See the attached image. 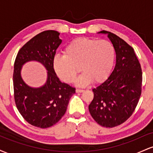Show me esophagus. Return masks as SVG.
<instances>
[{"label":"esophagus","instance_id":"34e87169","mask_svg":"<svg viewBox=\"0 0 153 153\" xmlns=\"http://www.w3.org/2000/svg\"><path fill=\"white\" fill-rule=\"evenodd\" d=\"M83 91H84L83 89H80V88H77L76 89V92L77 93H82V92H83Z\"/></svg>","mask_w":153,"mask_h":153}]
</instances>
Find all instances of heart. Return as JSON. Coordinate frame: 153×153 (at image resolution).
Masks as SVG:
<instances>
[{"instance_id":"b5f03b06","label":"heart","mask_w":153,"mask_h":153,"mask_svg":"<svg viewBox=\"0 0 153 153\" xmlns=\"http://www.w3.org/2000/svg\"><path fill=\"white\" fill-rule=\"evenodd\" d=\"M115 50L106 40L87 37L77 38L65 48V54L54 57L56 72L65 81L72 82L80 71L83 73L77 80L80 85H85L91 80L102 81L108 75L114 63Z\"/></svg>"}]
</instances>
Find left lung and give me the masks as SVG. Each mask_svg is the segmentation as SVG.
Wrapping results in <instances>:
<instances>
[{
	"mask_svg": "<svg viewBox=\"0 0 153 153\" xmlns=\"http://www.w3.org/2000/svg\"><path fill=\"white\" fill-rule=\"evenodd\" d=\"M108 34L116 52V65L104 82L93 89L88 106L91 117L105 127L120 125L131 117L142 93L143 72L134 49L111 32Z\"/></svg>",
	"mask_w": 153,
	"mask_h": 153,
	"instance_id": "obj_1",
	"label": "left lung"
}]
</instances>
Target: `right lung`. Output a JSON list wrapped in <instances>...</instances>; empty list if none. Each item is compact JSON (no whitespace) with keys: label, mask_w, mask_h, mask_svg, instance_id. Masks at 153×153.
<instances>
[{"label":"right lung","mask_w":153,"mask_h":153,"mask_svg":"<svg viewBox=\"0 0 153 153\" xmlns=\"http://www.w3.org/2000/svg\"><path fill=\"white\" fill-rule=\"evenodd\" d=\"M57 31H42L31 38L19 51L14 62L13 75L16 106L28 123L34 127L48 128L60 120L65 114L69 100L75 88L61 82L54 69L56 50L62 40ZM36 60L48 71L46 84L39 89L28 87L20 77L24 63Z\"/></svg>","instance_id":"obj_1"}]
</instances>
